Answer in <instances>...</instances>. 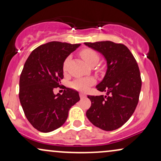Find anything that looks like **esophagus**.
Wrapping results in <instances>:
<instances>
[{
    "label": "esophagus",
    "mask_w": 161,
    "mask_h": 161,
    "mask_svg": "<svg viewBox=\"0 0 161 161\" xmlns=\"http://www.w3.org/2000/svg\"><path fill=\"white\" fill-rule=\"evenodd\" d=\"M79 96H80L81 98L86 97V94H85L83 92H80V93H79Z\"/></svg>",
    "instance_id": "obj_1"
}]
</instances>
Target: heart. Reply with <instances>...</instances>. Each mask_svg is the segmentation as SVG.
Listing matches in <instances>:
<instances>
[{
  "instance_id": "b5f03b06",
  "label": "heart",
  "mask_w": 161,
  "mask_h": 161,
  "mask_svg": "<svg viewBox=\"0 0 161 161\" xmlns=\"http://www.w3.org/2000/svg\"><path fill=\"white\" fill-rule=\"evenodd\" d=\"M81 56L84 61L88 64V65L92 64H97L99 61V55L94 50L91 49H86L81 52ZM69 60H70V56H68L65 59L63 64V69L66 70L67 69V65H68ZM94 82V80L92 78H81L75 80L72 83V87L78 90H86L88 87L92 85Z\"/></svg>"
}]
</instances>
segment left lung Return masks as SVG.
<instances>
[{
	"mask_svg": "<svg viewBox=\"0 0 161 161\" xmlns=\"http://www.w3.org/2000/svg\"><path fill=\"white\" fill-rule=\"evenodd\" d=\"M103 56L106 71L96 88L106 95L88 96L92 102L86 116L93 125L106 131L116 130L134 112L140 94V73L136 60L123 44L112 41L84 42Z\"/></svg>",
	"mask_w": 161,
	"mask_h": 161,
	"instance_id": "8db88e82",
	"label": "left lung"
}]
</instances>
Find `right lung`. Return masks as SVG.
I'll return each instance as SVG.
<instances>
[{
	"instance_id": "obj_1",
	"label": "right lung",
	"mask_w": 161,
	"mask_h": 161,
	"mask_svg": "<svg viewBox=\"0 0 161 161\" xmlns=\"http://www.w3.org/2000/svg\"><path fill=\"white\" fill-rule=\"evenodd\" d=\"M80 44L49 42L33 51L25 61L19 79V100L27 119L34 128L49 133L59 128L71 106L79 101V92L65 88L54 94L64 78L65 59Z\"/></svg>"
}]
</instances>
